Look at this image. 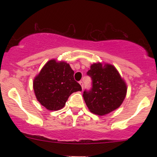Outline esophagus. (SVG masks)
Instances as JSON below:
<instances>
[{
	"label": "esophagus",
	"instance_id": "esophagus-1",
	"mask_svg": "<svg viewBox=\"0 0 157 157\" xmlns=\"http://www.w3.org/2000/svg\"><path fill=\"white\" fill-rule=\"evenodd\" d=\"M79 83L80 84V86H81V87H82V89H83V82H82V80L80 81V82H79Z\"/></svg>",
	"mask_w": 157,
	"mask_h": 157
}]
</instances>
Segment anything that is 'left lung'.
Segmentation results:
<instances>
[{
    "label": "left lung",
    "instance_id": "obj_1",
    "mask_svg": "<svg viewBox=\"0 0 157 157\" xmlns=\"http://www.w3.org/2000/svg\"><path fill=\"white\" fill-rule=\"evenodd\" d=\"M91 78V88L83 91V98L91 112L105 115L120 106L127 87L112 65L94 63L87 71Z\"/></svg>",
    "mask_w": 157,
    "mask_h": 157
}]
</instances>
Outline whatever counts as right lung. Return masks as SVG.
Listing matches in <instances>:
<instances>
[{
	"instance_id": "right-lung-1",
	"label": "right lung",
	"mask_w": 157,
	"mask_h": 157,
	"mask_svg": "<svg viewBox=\"0 0 157 157\" xmlns=\"http://www.w3.org/2000/svg\"><path fill=\"white\" fill-rule=\"evenodd\" d=\"M33 88L37 100L50 111L63 108L71 94L82 91L69 64L55 60H49L43 67L34 80Z\"/></svg>"
}]
</instances>
